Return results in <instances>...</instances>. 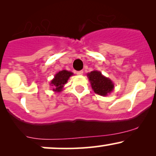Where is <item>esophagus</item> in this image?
Masks as SVG:
<instances>
[{
	"label": "esophagus",
	"instance_id": "obj_1",
	"mask_svg": "<svg viewBox=\"0 0 156 156\" xmlns=\"http://www.w3.org/2000/svg\"><path fill=\"white\" fill-rule=\"evenodd\" d=\"M83 70H80V71H78V72H76V74L78 75V76H81V75H83Z\"/></svg>",
	"mask_w": 156,
	"mask_h": 156
}]
</instances>
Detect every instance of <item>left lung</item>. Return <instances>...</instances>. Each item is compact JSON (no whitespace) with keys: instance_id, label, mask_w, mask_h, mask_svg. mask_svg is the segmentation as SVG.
<instances>
[{"instance_id":"obj_1","label":"left lung","mask_w":156,"mask_h":156,"mask_svg":"<svg viewBox=\"0 0 156 156\" xmlns=\"http://www.w3.org/2000/svg\"><path fill=\"white\" fill-rule=\"evenodd\" d=\"M92 88L96 94L101 96H106L114 89V83L112 80L103 76L101 72L97 70L87 73Z\"/></svg>"}]
</instances>
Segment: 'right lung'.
<instances>
[{"mask_svg": "<svg viewBox=\"0 0 156 156\" xmlns=\"http://www.w3.org/2000/svg\"><path fill=\"white\" fill-rule=\"evenodd\" d=\"M73 73L65 70V69L59 71L58 73H56L55 75L54 78L51 82V86L53 87V90L57 92H62L64 85L67 83L69 77L73 76Z\"/></svg>", "mask_w": 156, "mask_h": 156, "instance_id": "obj_1", "label": "right lung"}]
</instances>
